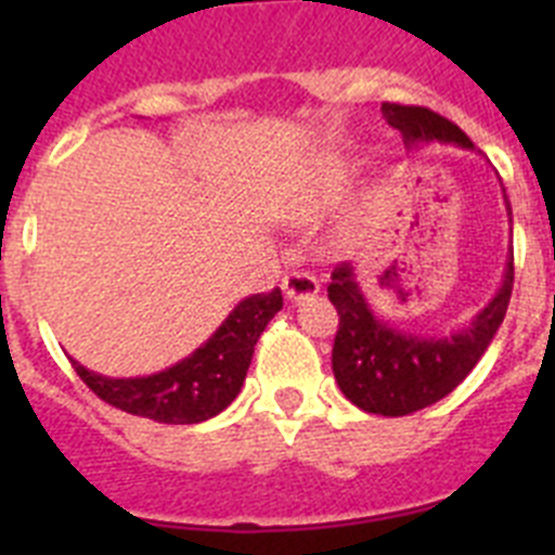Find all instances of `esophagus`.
Wrapping results in <instances>:
<instances>
[{
	"label": "esophagus",
	"instance_id": "esophagus-1",
	"mask_svg": "<svg viewBox=\"0 0 555 555\" xmlns=\"http://www.w3.org/2000/svg\"><path fill=\"white\" fill-rule=\"evenodd\" d=\"M320 292V281L308 272H292L283 278V294H286V300L292 302H302L308 297Z\"/></svg>",
	"mask_w": 555,
	"mask_h": 555
}]
</instances>
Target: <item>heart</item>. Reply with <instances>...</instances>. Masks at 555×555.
<instances>
[{"label": "heart", "instance_id": "obj_1", "mask_svg": "<svg viewBox=\"0 0 555 555\" xmlns=\"http://www.w3.org/2000/svg\"><path fill=\"white\" fill-rule=\"evenodd\" d=\"M350 164L345 158H338V155L320 160L313 166L311 178L294 191V197L286 203V217L297 224L325 217L327 210L338 203L347 183H350Z\"/></svg>", "mask_w": 555, "mask_h": 555}]
</instances>
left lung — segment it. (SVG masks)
Here are the masks:
<instances>
[{
	"instance_id": "8db88e82",
	"label": "left lung",
	"mask_w": 555,
	"mask_h": 555,
	"mask_svg": "<svg viewBox=\"0 0 555 555\" xmlns=\"http://www.w3.org/2000/svg\"><path fill=\"white\" fill-rule=\"evenodd\" d=\"M380 113L395 130H400L411 150L428 144L475 150L467 132L428 107L384 102ZM503 199L512 222L506 189ZM331 281L327 297L338 311V331L333 341V375L338 389L366 414L405 416L448 397L492 345L512 300L514 253L508 249L503 281L492 300L467 325L450 333L405 331L386 322L372 308L361 278L350 263L333 269Z\"/></svg>"
}]
</instances>
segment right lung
<instances>
[{
    "label": "right lung",
    "mask_w": 555,
    "mask_h": 555,
    "mask_svg": "<svg viewBox=\"0 0 555 555\" xmlns=\"http://www.w3.org/2000/svg\"><path fill=\"white\" fill-rule=\"evenodd\" d=\"M283 308L281 288L244 297L208 341L178 364L141 377H107L72 358L77 375L105 403L166 425H194L222 414L247 377L263 327Z\"/></svg>",
    "instance_id": "obj_1"
}]
</instances>
